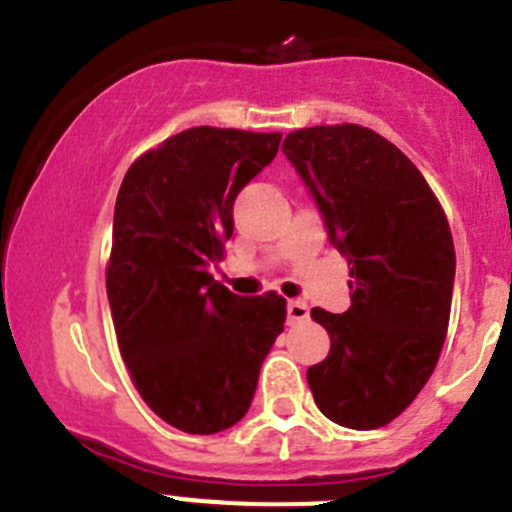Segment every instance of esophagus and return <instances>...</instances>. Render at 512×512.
<instances>
[{
  "mask_svg": "<svg viewBox=\"0 0 512 512\" xmlns=\"http://www.w3.org/2000/svg\"><path fill=\"white\" fill-rule=\"evenodd\" d=\"M308 306L303 301H288V306H286V318H288V323H303V321H308Z\"/></svg>",
  "mask_w": 512,
  "mask_h": 512,
  "instance_id": "34e87169",
  "label": "esophagus"
}]
</instances>
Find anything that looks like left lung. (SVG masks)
<instances>
[{
	"instance_id": "left-lung-1",
	"label": "left lung",
	"mask_w": 512,
	"mask_h": 512,
	"mask_svg": "<svg viewBox=\"0 0 512 512\" xmlns=\"http://www.w3.org/2000/svg\"><path fill=\"white\" fill-rule=\"evenodd\" d=\"M351 266V308L311 318L331 336L308 368L318 411L353 430L401 416L438 363L450 318L455 249L448 219L411 159L358 124L311 126L283 139Z\"/></svg>"
}]
</instances>
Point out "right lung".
Returning <instances> with one entry per match:
<instances>
[{
    "label": "right lung",
    "mask_w": 512,
    "mask_h": 512,
    "mask_svg": "<svg viewBox=\"0 0 512 512\" xmlns=\"http://www.w3.org/2000/svg\"><path fill=\"white\" fill-rule=\"evenodd\" d=\"M281 134L194 126L146 151L121 181L106 296L121 358L169 426L211 435L241 421L283 331L278 293L236 296L206 268L234 234V201Z\"/></svg>",
    "instance_id": "add662e5"
}]
</instances>
